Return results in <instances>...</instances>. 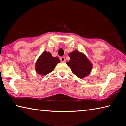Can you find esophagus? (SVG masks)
I'll use <instances>...</instances> for the list:
<instances>
[{"instance_id":"34e87169","label":"esophagus","mask_w":126,"mask_h":126,"mask_svg":"<svg viewBox=\"0 0 126 126\" xmlns=\"http://www.w3.org/2000/svg\"><path fill=\"white\" fill-rule=\"evenodd\" d=\"M65 58L64 57H61L60 58V60L61 61V62H65Z\"/></svg>"}]
</instances>
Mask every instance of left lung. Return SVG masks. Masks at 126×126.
I'll use <instances>...</instances> for the list:
<instances>
[{"label": "left lung", "mask_w": 126, "mask_h": 126, "mask_svg": "<svg viewBox=\"0 0 126 126\" xmlns=\"http://www.w3.org/2000/svg\"><path fill=\"white\" fill-rule=\"evenodd\" d=\"M71 59L67 62L73 73L79 78H82L89 74L92 66L86 56L78 51L69 53Z\"/></svg>", "instance_id": "1"}]
</instances>
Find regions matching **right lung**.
Segmentation results:
<instances>
[{
  "mask_svg": "<svg viewBox=\"0 0 126 126\" xmlns=\"http://www.w3.org/2000/svg\"><path fill=\"white\" fill-rule=\"evenodd\" d=\"M59 62L58 57H53L49 52H44L36 63V71L40 75L47 74L54 70L55 66Z\"/></svg>",
  "mask_w": 126,
  "mask_h": 126,
  "instance_id": "1",
  "label": "right lung"
}]
</instances>
